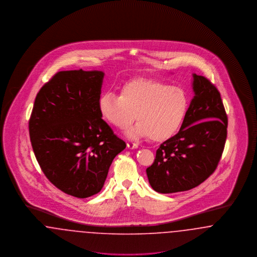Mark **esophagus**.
I'll return each mask as SVG.
<instances>
[{
    "mask_svg": "<svg viewBox=\"0 0 257 257\" xmlns=\"http://www.w3.org/2000/svg\"><path fill=\"white\" fill-rule=\"evenodd\" d=\"M127 147L130 148V149H135V148L139 147V145L136 144V143H133V142H128L127 143Z\"/></svg>",
    "mask_w": 257,
    "mask_h": 257,
    "instance_id": "obj_1",
    "label": "esophagus"
}]
</instances>
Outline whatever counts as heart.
Wrapping results in <instances>:
<instances>
[{"label":"heart","mask_w":257,"mask_h":257,"mask_svg":"<svg viewBox=\"0 0 257 257\" xmlns=\"http://www.w3.org/2000/svg\"><path fill=\"white\" fill-rule=\"evenodd\" d=\"M189 105L190 99L182 87L151 78L129 80L120 86L119 95L106 91L98 100L102 118L112 127L124 130L136 115L138 122L128 136H148L153 142H165L179 131Z\"/></svg>","instance_id":"heart-1"}]
</instances>
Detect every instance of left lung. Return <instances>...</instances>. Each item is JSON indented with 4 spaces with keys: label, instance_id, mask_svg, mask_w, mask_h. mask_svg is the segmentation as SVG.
<instances>
[{
    "label": "left lung",
    "instance_id": "left-lung-1",
    "mask_svg": "<svg viewBox=\"0 0 257 257\" xmlns=\"http://www.w3.org/2000/svg\"><path fill=\"white\" fill-rule=\"evenodd\" d=\"M193 98L179 132L164 142L147 169L154 191H188L216 171L227 136V114L220 91L203 76L194 74Z\"/></svg>",
    "mask_w": 257,
    "mask_h": 257
}]
</instances>
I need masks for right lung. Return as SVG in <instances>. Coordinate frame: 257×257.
<instances>
[{
    "label": "right lung",
    "instance_id": "add662e5",
    "mask_svg": "<svg viewBox=\"0 0 257 257\" xmlns=\"http://www.w3.org/2000/svg\"><path fill=\"white\" fill-rule=\"evenodd\" d=\"M103 77L82 69L55 74L38 91L29 120L41 171L79 198L101 191L112 160L126 147L98 110Z\"/></svg>",
    "mask_w": 257,
    "mask_h": 257
}]
</instances>
